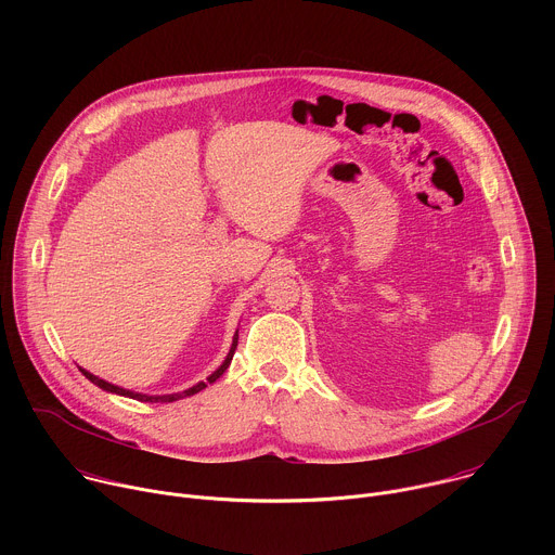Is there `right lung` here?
Returning <instances> with one entry per match:
<instances>
[{
  "mask_svg": "<svg viewBox=\"0 0 555 555\" xmlns=\"http://www.w3.org/2000/svg\"><path fill=\"white\" fill-rule=\"evenodd\" d=\"M236 340H240V334H234V338H232V347H230V351H228L225 360L221 362V366H219L212 375H208V379H206V382H197L195 386H191V388H186V390H182V392H173V395H142V392H133V390L120 388V386H116V384H109V382H105V379H101V377L92 375V373H90V371H86V369H81V371H83V375H86L92 384H96L99 388H103V390H107V392L125 395V398H131V400H138V402H176V400H182V398H191V395L199 392L202 388H206L208 384H212L215 379H219V377L223 375V371L228 369V364H230V360H232V356H234Z\"/></svg>",
  "mask_w": 555,
  "mask_h": 555,
  "instance_id": "1",
  "label": "right lung"
}]
</instances>
